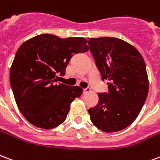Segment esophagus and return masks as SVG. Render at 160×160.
I'll use <instances>...</instances> for the list:
<instances>
[{
  "label": "esophagus",
  "mask_w": 160,
  "mask_h": 160,
  "mask_svg": "<svg viewBox=\"0 0 160 160\" xmlns=\"http://www.w3.org/2000/svg\"><path fill=\"white\" fill-rule=\"evenodd\" d=\"M90 91H91V89L89 88H83V94H87V93H89Z\"/></svg>",
  "instance_id": "1"
}]
</instances>
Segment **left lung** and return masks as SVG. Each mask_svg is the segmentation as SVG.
<instances>
[{
  "label": "left lung",
  "instance_id": "8db88e82",
  "mask_svg": "<svg viewBox=\"0 0 160 160\" xmlns=\"http://www.w3.org/2000/svg\"><path fill=\"white\" fill-rule=\"evenodd\" d=\"M89 48L108 93H99V102L88 109L92 123L105 132L125 129L139 115L148 94V77L142 54L115 37L89 38Z\"/></svg>",
  "mask_w": 160,
  "mask_h": 160
}]
</instances>
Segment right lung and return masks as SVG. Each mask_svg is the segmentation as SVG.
Returning a JSON list of instances; mask_svg holds the SVG:
<instances>
[{
	"label": "right lung",
	"mask_w": 160,
	"mask_h": 160,
	"mask_svg": "<svg viewBox=\"0 0 160 160\" xmlns=\"http://www.w3.org/2000/svg\"><path fill=\"white\" fill-rule=\"evenodd\" d=\"M88 50L83 37L60 38L42 34L24 42L10 69V84L18 110L42 129H53L66 120L71 103L82 88L58 83L72 56Z\"/></svg>",
	"instance_id": "right-lung-1"
}]
</instances>
